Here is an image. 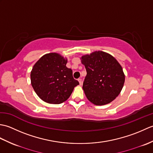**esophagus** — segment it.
I'll return each instance as SVG.
<instances>
[{
	"label": "esophagus",
	"mask_w": 153,
	"mask_h": 153,
	"mask_svg": "<svg viewBox=\"0 0 153 153\" xmlns=\"http://www.w3.org/2000/svg\"><path fill=\"white\" fill-rule=\"evenodd\" d=\"M77 80H78V82H79V85H82V79L79 78Z\"/></svg>",
	"instance_id": "34e87169"
}]
</instances>
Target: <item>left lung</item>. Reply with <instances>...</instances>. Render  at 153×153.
Here are the masks:
<instances>
[{"label":"left lung","instance_id":"1","mask_svg":"<svg viewBox=\"0 0 153 153\" xmlns=\"http://www.w3.org/2000/svg\"><path fill=\"white\" fill-rule=\"evenodd\" d=\"M81 60L87 71L83 89L87 99L95 105L111 102L124 84L121 65L112 55L100 51L83 55Z\"/></svg>","mask_w":153,"mask_h":153}]
</instances>
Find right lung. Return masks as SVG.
I'll list each match as a JSON object with an SVG mask.
<instances>
[{
	"mask_svg": "<svg viewBox=\"0 0 153 153\" xmlns=\"http://www.w3.org/2000/svg\"><path fill=\"white\" fill-rule=\"evenodd\" d=\"M67 59L56 53L43 55L31 71V85L39 98L49 104L62 103L69 98L79 82L72 70L66 67Z\"/></svg>",
	"mask_w": 153,
	"mask_h": 153,
	"instance_id": "1",
	"label": "right lung"
}]
</instances>
